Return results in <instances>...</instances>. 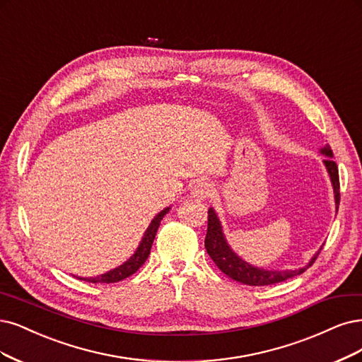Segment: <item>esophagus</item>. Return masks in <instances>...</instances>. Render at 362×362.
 <instances>
[{
    "mask_svg": "<svg viewBox=\"0 0 362 362\" xmlns=\"http://www.w3.org/2000/svg\"><path fill=\"white\" fill-rule=\"evenodd\" d=\"M211 193H213V187H211V184L208 182H197L192 187V197L194 199H201V201H204V199L209 197Z\"/></svg>",
    "mask_w": 362,
    "mask_h": 362,
    "instance_id": "34e87169",
    "label": "esophagus"
}]
</instances>
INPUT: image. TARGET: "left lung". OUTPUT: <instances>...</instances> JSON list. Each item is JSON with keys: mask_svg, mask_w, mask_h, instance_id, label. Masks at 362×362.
I'll use <instances>...</instances> for the list:
<instances>
[{"mask_svg": "<svg viewBox=\"0 0 362 362\" xmlns=\"http://www.w3.org/2000/svg\"><path fill=\"white\" fill-rule=\"evenodd\" d=\"M320 154L325 156V158H323V165H325L328 175L331 178L334 199H335V211H339V205H340L339 168L332 160V151L329 145L320 148ZM205 248L209 257L214 260V264L218 267L221 272L226 274V276L230 277L232 280H236L248 286L276 284L288 279H292L295 276H300V274H303L308 267L313 265V262L316 260V257L319 256V252L322 250L320 247L317 253L310 259L308 264L298 269L277 271V269H265V268L255 267L252 264H248V262H245L243 257H240L232 250L230 245L226 241V236L223 233L221 221L218 220L214 208L208 209V230L205 236Z\"/></svg>", "mask_w": 362, "mask_h": 362, "instance_id": "left-lung-1", "label": "left lung"}]
</instances>
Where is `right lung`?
Masks as SVG:
<instances>
[{"mask_svg": "<svg viewBox=\"0 0 362 362\" xmlns=\"http://www.w3.org/2000/svg\"><path fill=\"white\" fill-rule=\"evenodd\" d=\"M169 209H170V206L165 208L163 211H160V213L151 220V223H149V226L146 228V230L142 236V241L139 243L138 248H136V252L126 262H124L122 265L102 274V276L78 277V279L83 280V281H88V283H117V281H121L124 279L130 277L132 274H134L145 264V260L149 256V252H151V247H153V243L156 238L157 229L160 226V221L163 220V217L169 213Z\"/></svg>", "mask_w": 362, "mask_h": 362, "instance_id": "add662e5", "label": "right lung"}]
</instances>
